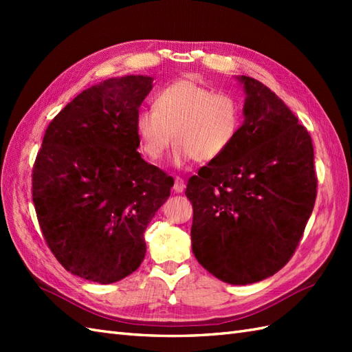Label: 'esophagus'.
<instances>
[{"mask_svg": "<svg viewBox=\"0 0 352 352\" xmlns=\"http://www.w3.org/2000/svg\"><path fill=\"white\" fill-rule=\"evenodd\" d=\"M184 189H186V183H184L183 178H180V177H175V182H174V192H177V193H182Z\"/></svg>", "mask_w": 352, "mask_h": 352, "instance_id": "esophagus-1", "label": "esophagus"}]
</instances>
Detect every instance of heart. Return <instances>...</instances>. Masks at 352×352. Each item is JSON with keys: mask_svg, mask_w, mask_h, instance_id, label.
Segmentation results:
<instances>
[{"mask_svg": "<svg viewBox=\"0 0 352 352\" xmlns=\"http://www.w3.org/2000/svg\"><path fill=\"white\" fill-rule=\"evenodd\" d=\"M241 126L242 106L236 96L190 78L164 86L154 96V110H140L136 116L140 149L154 163L163 159L172 136L175 163L218 160L234 144Z\"/></svg>", "mask_w": 352, "mask_h": 352, "instance_id": "obj_1", "label": "heart"}]
</instances>
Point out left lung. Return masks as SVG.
Listing matches in <instances>:
<instances>
[{
	"label": "left lung",
	"instance_id": "obj_1",
	"mask_svg": "<svg viewBox=\"0 0 352 352\" xmlns=\"http://www.w3.org/2000/svg\"><path fill=\"white\" fill-rule=\"evenodd\" d=\"M245 122L228 151L189 178L192 250L230 284L278 272L294 256L318 193L311 138L261 81L242 76Z\"/></svg>",
	"mask_w": 352,
	"mask_h": 352
}]
</instances>
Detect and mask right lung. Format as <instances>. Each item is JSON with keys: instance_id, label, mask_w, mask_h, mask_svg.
I'll list each match as a JSON object with an SVG mask.
<instances>
[{"instance_id": "obj_1", "label": "right lung", "mask_w": 352, "mask_h": 352, "mask_svg": "<svg viewBox=\"0 0 352 352\" xmlns=\"http://www.w3.org/2000/svg\"><path fill=\"white\" fill-rule=\"evenodd\" d=\"M153 78L104 80L77 95L45 131L32 174L42 236L58 263L110 284L145 258L144 233L174 180L138 153L136 116Z\"/></svg>"}]
</instances>
